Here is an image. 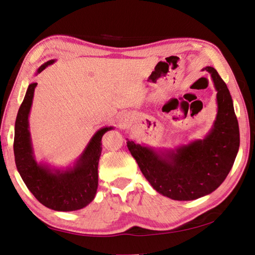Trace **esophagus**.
I'll return each instance as SVG.
<instances>
[{"label":"esophagus","mask_w":255,"mask_h":255,"mask_svg":"<svg viewBox=\"0 0 255 255\" xmlns=\"http://www.w3.org/2000/svg\"><path fill=\"white\" fill-rule=\"evenodd\" d=\"M124 120H127V119H124Z\"/></svg>","instance_id":"1"}]
</instances>
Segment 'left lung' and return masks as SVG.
<instances>
[{"label":"left lung","mask_w":255,"mask_h":255,"mask_svg":"<svg viewBox=\"0 0 255 255\" xmlns=\"http://www.w3.org/2000/svg\"><path fill=\"white\" fill-rule=\"evenodd\" d=\"M204 70L212 77L219 106L214 127L206 138L166 154L127 141L147 181L173 200H195L214 191L228 175L239 149L238 120L227 85L213 67Z\"/></svg>","instance_id":"left-lung-1"}]
</instances>
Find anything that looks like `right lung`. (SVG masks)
Returning <instances> with one entry per match:
<instances>
[{
  "instance_id": "obj_1",
  "label": "right lung",
  "mask_w": 255,
  "mask_h": 255,
  "mask_svg": "<svg viewBox=\"0 0 255 255\" xmlns=\"http://www.w3.org/2000/svg\"><path fill=\"white\" fill-rule=\"evenodd\" d=\"M54 63L49 60L39 68L41 72ZM38 83L29 85L18 110L15 122L14 154L17 170L36 200L55 211H76L94 199L98 185V161L102 153L103 135L111 128H104L93 136L82 157L73 169L52 173L35 162L30 142L28 116Z\"/></svg>"
}]
</instances>
